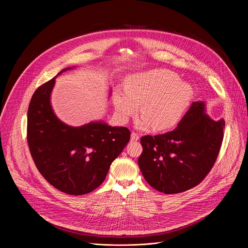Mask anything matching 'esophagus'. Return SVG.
I'll return each mask as SVG.
<instances>
[{
    "label": "esophagus",
    "mask_w": 248,
    "mask_h": 248,
    "mask_svg": "<svg viewBox=\"0 0 248 248\" xmlns=\"http://www.w3.org/2000/svg\"><path fill=\"white\" fill-rule=\"evenodd\" d=\"M138 139H139V134L136 133V132H134V131H132V132H131V140H132V141H137Z\"/></svg>",
    "instance_id": "1"
}]
</instances>
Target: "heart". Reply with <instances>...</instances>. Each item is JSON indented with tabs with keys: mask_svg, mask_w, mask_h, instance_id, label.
Instances as JSON below:
<instances>
[{
	"mask_svg": "<svg viewBox=\"0 0 248 248\" xmlns=\"http://www.w3.org/2000/svg\"><path fill=\"white\" fill-rule=\"evenodd\" d=\"M193 95L192 87L168 69H153L130 77L126 87L118 88L114 103L123 121L135 116L142 105L145 116L138 122L142 127L152 124L156 130H166L178 124Z\"/></svg>",
	"mask_w": 248,
	"mask_h": 248,
	"instance_id": "b5f03b06",
	"label": "heart"
}]
</instances>
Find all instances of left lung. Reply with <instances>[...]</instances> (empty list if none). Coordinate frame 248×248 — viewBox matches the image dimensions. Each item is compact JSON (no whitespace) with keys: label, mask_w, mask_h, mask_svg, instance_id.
Returning a JSON list of instances; mask_svg holds the SVG:
<instances>
[{"label":"left lung","mask_w":248,"mask_h":248,"mask_svg":"<svg viewBox=\"0 0 248 248\" xmlns=\"http://www.w3.org/2000/svg\"><path fill=\"white\" fill-rule=\"evenodd\" d=\"M225 121L205 113L204 102H193L172 131L140 139L138 158L146 182L166 194L186 191L198 186L213 168L224 137Z\"/></svg>","instance_id":"obj_1"}]
</instances>
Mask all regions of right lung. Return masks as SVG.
<instances>
[{"instance_id": "1", "label": "right lung", "mask_w": 248, "mask_h": 248, "mask_svg": "<svg viewBox=\"0 0 248 248\" xmlns=\"http://www.w3.org/2000/svg\"><path fill=\"white\" fill-rule=\"evenodd\" d=\"M62 69L59 75L67 69ZM55 78L34 92L27 111V142L32 159L44 179L70 195H83L104 181L112 162L130 139L124 126L92 122L69 126L52 109L50 96Z\"/></svg>"}]
</instances>
